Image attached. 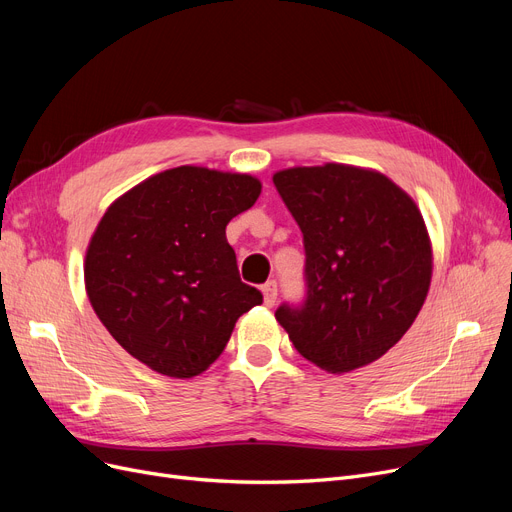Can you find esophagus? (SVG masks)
I'll return each instance as SVG.
<instances>
[{"mask_svg":"<svg viewBox=\"0 0 512 512\" xmlns=\"http://www.w3.org/2000/svg\"><path fill=\"white\" fill-rule=\"evenodd\" d=\"M261 292H263V303H265V307H274V305H276V299H278V286H276V282H274V280L265 282V284L261 286Z\"/></svg>","mask_w":512,"mask_h":512,"instance_id":"1","label":"esophagus"}]
</instances>
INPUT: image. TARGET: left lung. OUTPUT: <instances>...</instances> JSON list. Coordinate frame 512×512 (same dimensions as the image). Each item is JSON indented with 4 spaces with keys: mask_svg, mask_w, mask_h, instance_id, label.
Returning <instances> with one entry per match:
<instances>
[{
    "mask_svg": "<svg viewBox=\"0 0 512 512\" xmlns=\"http://www.w3.org/2000/svg\"><path fill=\"white\" fill-rule=\"evenodd\" d=\"M272 178L307 255V301L282 305L278 324L328 373L378 361L413 326L432 284V238L417 203L382 172L334 161Z\"/></svg>",
    "mask_w": 512,
    "mask_h": 512,
    "instance_id": "8db88e82",
    "label": "left lung"
}]
</instances>
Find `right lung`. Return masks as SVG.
<instances>
[{
    "label": "right lung",
    "mask_w": 512,
    "mask_h": 512,
    "mask_svg": "<svg viewBox=\"0 0 512 512\" xmlns=\"http://www.w3.org/2000/svg\"><path fill=\"white\" fill-rule=\"evenodd\" d=\"M251 174L180 166L120 195L85 255V288L114 340L149 369L186 380L211 367L242 313L263 303L240 282L226 226L255 205Z\"/></svg>",
    "instance_id": "obj_1"
}]
</instances>
